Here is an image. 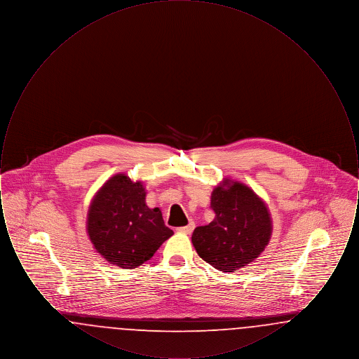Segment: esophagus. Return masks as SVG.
<instances>
[{"instance_id": "1", "label": "esophagus", "mask_w": 359, "mask_h": 359, "mask_svg": "<svg viewBox=\"0 0 359 359\" xmlns=\"http://www.w3.org/2000/svg\"><path fill=\"white\" fill-rule=\"evenodd\" d=\"M195 229V223H189L187 226H183V227H177V231L179 233H183V234H191Z\"/></svg>"}]
</instances>
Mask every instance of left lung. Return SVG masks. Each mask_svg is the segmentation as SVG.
Instances as JSON below:
<instances>
[{"instance_id":"8db88e82","label":"left lung","mask_w":359,"mask_h":359,"mask_svg":"<svg viewBox=\"0 0 359 359\" xmlns=\"http://www.w3.org/2000/svg\"><path fill=\"white\" fill-rule=\"evenodd\" d=\"M210 207L215 218L194 230L192 243L199 257L215 269L236 272L268 245L272 233L269 211L250 188L227 180L224 187L212 191Z\"/></svg>"}]
</instances>
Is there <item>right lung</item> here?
Here are the masks:
<instances>
[{"label":"right lung","instance_id":"1","mask_svg":"<svg viewBox=\"0 0 359 359\" xmlns=\"http://www.w3.org/2000/svg\"><path fill=\"white\" fill-rule=\"evenodd\" d=\"M87 231L101 256L126 269L148 261L173 234L158 208L145 205V188L128 176L111 177L88 210Z\"/></svg>","mask_w":359,"mask_h":359}]
</instances>
